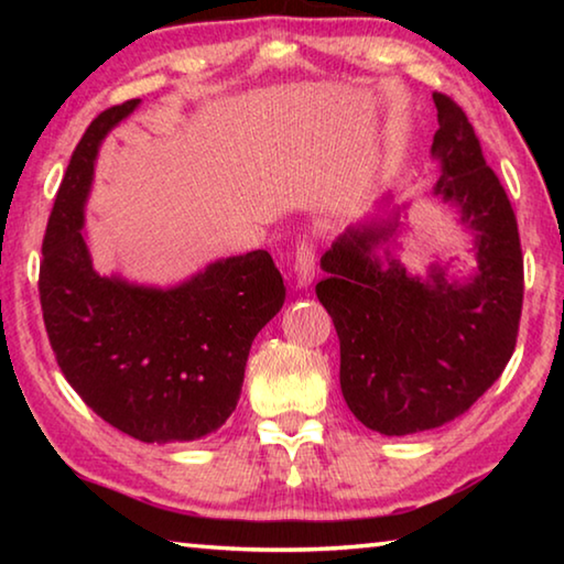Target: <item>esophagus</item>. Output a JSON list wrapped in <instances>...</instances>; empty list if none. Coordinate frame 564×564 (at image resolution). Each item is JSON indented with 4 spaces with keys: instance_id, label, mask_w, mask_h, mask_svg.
<instances>
[{
    "instance_id": "34e87169",
    "label": "esophagus",
    "mask_w": 564,
    "mask_h": 564,
    "mask_svg": "<svg viewBox=\"0 0 564 564\" xmlns=\"http://www.w3.org/2000/svg\"><path fill=\"white\" fill-rule=\"evenodd\" d=\"M293 271H295V283L301 285H311L313 275H316V248H313L311 241L299 243L293 253Z\"/></svg>"
}]
</instances>
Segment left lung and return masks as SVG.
Returning <instances> with one entry per match:
<instances>
[{
  "label": "left lung",
  "instance_id": "1",
  "mask_svg": "<svg viewBox=\"0 0 564 564\" xmlns=\"http://www.w3.org/2000/svg\"><path fill=\"white\" fill-rule=\"evenodd\" d=\"M433 156L443 174L433 194L460 208L475 231L477 275L467 285L408 275L386 251L398 221L348 228L321 259L316 285L340 340V390L362 425L380 435L433 431L465 410L502 376L522 316L518 218L500 178L485 164L465 111L435 91Z\"/></svg>",
  "mask_w": 564,
  "mask_h": 564
}]
</instances>
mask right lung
I'll return each mask as SVG.
<instances>
[{"label": "right lung", "mask_w": 564, "mask_h": 564, "mask_svg": "<svg viewBox=\"0 0 564 564\" xmlns=\"http://www.w3.org/2000/svg\"><path fill=\"white\" fill-rule=\"evenodd\" d=\"M137 107L101 111L74 149L42 241V316L64 378L94 413L141 443H186L236 410L248 350L285 285L269 251L216 261L169 291L91 269L82 226L94 161Z\"/></svg>", "instance_id": "obj_1"}]
</instances>
